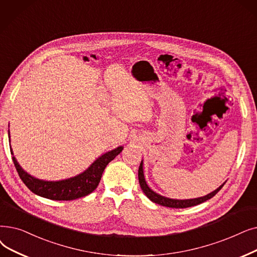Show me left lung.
I'll return each mask as SVG.
<instances>
[{
  "label": "left lung",
  "mask_w": 257,
  "mask_h": 257,
  "mask_svg": "<svg viewBox=\"0 0 257 257\" xmlns=\"http://www.w3.org/2000/svg\"><path fill=\"white\" fill-rule=\"evenodd\" d=\"M139 182H140V186L142 188L143 192L146 194V196L152 200L153 203L155 204H159L161 206H165V207H169V208H189V207H192V206H196L202 204L206 200L210 199L213 197L220 189L222 188V186L225 185V183L222 184L219 188H217L216 190H214L213 192H211L210 194L203 196V197H198V198H193V199H184V200H180V199H172V198H168V197H164L158 193L153 192L151 189L148 187V185L146 184V181H145V177H144V171H143V162L140 165V168H139Z\"/></svg>",
  "instance_id": "left-lung-1"
}]
</instances>
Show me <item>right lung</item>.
Returning a JSON list of instances; mask_svg holds the SVG:
<instances>
[{
    "label": "right lung",
    "instance_id": "right-lung-1",
    "mask_svg": "<svg viewBox=\"0 0 257 257\" xmlns=\"http://www.w3.org/2000/svg\"><path fill=\"white\" fill-rule=\"evenodd\" d=\"M121 150L122 147H117L112 151L105 153L82 174L59 182H45L32 177L21 168L13 154V150L10 149V152L13 154V161L20 178L30 191L53 200H72L86 196L95 190L99 181H101L106 166L114 160L115 156L119 154Z\"/></svg>",
    "mask_w": 257,
    "mask_h": 257
}]
</instances>
